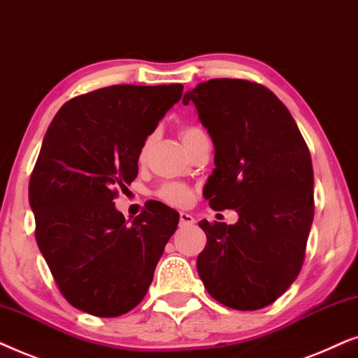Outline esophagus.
<instances>
[{"mask_svg":"<svg viewBox=\"0 0 358 358\" xmlns=\"http://www.w3.org/2000/svg\"><path fill=\"white\" fill-rule=\"evenodd\" d=\"M194 222V217L189 213H180V226H192Z\"/></svg>","mask_w":358,"mask_h":358,"instance_id":"esophagus-1","label":"esophagus"}]
</instances>
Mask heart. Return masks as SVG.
<instances>
[{"label":"heart","instance_id":"b5f03b06","mask_svg":"<svg viewBox=\"0 0 358 358\" xmlns=\"http://www.w3.org/2000/svg\"><path fill=\"white\" fill-rule=\"evenodd\" d=\"M199 129L194 126H185L182 132H180V136H182V141L183 144L187 142L189 137L196 134ZM149 144L150 141H145L144 145H142L141 149V159H144L145 154H147V149H149ZM159 198L162 201L169 203V204H173V206H187V204L192 203L193 199V193L192 189H189L187 185L183 183H176V182H169V183H164L162 187L159 188Z\"/></svg>","mask_w":358,"mask_h":358}]
</instances>
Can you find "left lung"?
Instances as JSON below:
<instances>
[{
  "label": "left lung",
  "mask_w": 358,
  "mask_h": 358,
  "mask_svg": "<svg viewBox=\"0 0 358 358\" xmlns=\"http://www.w3.org/2000/svg\"><path fill=\"white\" fill-rule=\"evenodd\" d=\"M214 144L204 198L234 209L236 224L199 227L206 247L196 266L224 306L255 311L276 301L301 270L314 217L309 149L287 106L264 85L214 78L185 93Z\"/></svg>",
  "instance_id": "obj_1"
}]
</instances>
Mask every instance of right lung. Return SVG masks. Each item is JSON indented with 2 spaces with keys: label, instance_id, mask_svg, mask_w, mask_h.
I'll return each instance as SVG.
<instances>
[{
  "label": "right lung",
  "instance_id": "add662e5",
  "mask_svg": "<svg viewBox=\"0 0 358 358\" xmlns=\"http://www.w3.org/2000/svg\"><path fill=\"white\" fill-rule=\"evenodd\" d=\"M183 85H113L66 101L52 119L29 182L36 241L60 293L98 317L144 299L178 213L159 201L132 221L114 206L139 173L141 149Z\"/></svg>",
  "mask_w": 358,
  "mask_h": 358
}]
</instances>
